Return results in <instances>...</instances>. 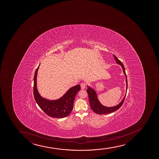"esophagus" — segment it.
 <instances>
[{"label":"esophagus","instance_id":"obj_1","mask_svg":"<svg viewBox=\"0 0 159 159\" xmlns=\"http://www.w3.org/2000/svg\"><path fill=\"white\" fill-rule=\"evenodd\" d=\"M80 87H81V89H84L85 88H86V83H80Z\"/></svg>","mask_w":159,"mask_h":159}]
</instances>
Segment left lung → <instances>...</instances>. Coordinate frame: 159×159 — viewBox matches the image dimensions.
Masks as SVG:
<instances>
[{
  "instance_id": "left-lung-1",
  "label": "left lung",
  "mask_w": 159,
  "mask_h": 159,
  "mask_svg": "<svg viewBox=\"0 0 159 159\" xmlns=\"http://www.w3.org/2000/svg\"><path fill=\"white\" fill-rule=\"evenodd\" d=\"M113 57L115 58L116 62L117 64H119L121 66L122 70L124 71L125 75L126 76V85L127 88L126 89H127V86H128V83H127V76H126V72H125V70L124 66L122 64V62L119 60L115 55H113ZM87 93H88V95H89V104L92 110L95 113L99 115H104V114H108V113H111L119 109L120 108L122 104L124 103L125 99L126 97V95H125L124 99H122V100L121 101L120 103L119 104H118L117 106L112 107H107L105 106H103L101 104L100 102H99V100L98 99L97 94L95 92V90L93 89L90 88L89 86H88V89L86 90Z\"/></svg>"
}]
</instances>
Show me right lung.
I'll use <instances>...</instances> for the list:
<instances>
[{"label": "right lung", "instance_id": "right-lung-1", "mask_svg": "<svg viewBox=\"0 0 159 159\" xmlns=\"http://www.w3.org/2000/svg\"><path fill=\"white\" fill-rule=\"evenodd\" d=\"M39 67V66L35 70L34 76L33 94L35 100L39 107L49 117L56 118L67 117L73 110L75 96L80 89V85L70 88L61 98L56 100H49L43 98L37 89V76Z\"/></svg>", "mask_w": 159, "mask_h": 159}]
</instances>
